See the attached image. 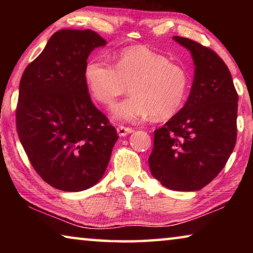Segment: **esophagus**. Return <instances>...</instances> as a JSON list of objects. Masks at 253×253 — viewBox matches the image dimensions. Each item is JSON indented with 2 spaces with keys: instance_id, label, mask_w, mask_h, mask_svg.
Masks as SVG:
<instances>
[{
  "instance_id": "1",
  "label": "esophagus",
  "mask_w": 253,
  "mask_h": 253,
  "mask_svg": "<svg viewBox=\"0 0 253 253\" xmlns=\"http://www.w3.org/2000/svg\"><path fill=\"white\" fill-rule=\"evenodd\" d=\"M134 131V129L130 127H125V126H118L117 127V132L119 136H126L128 134H130V132Z\"/></svg>"
}]
</instances>
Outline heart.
Instances as JSON below:
<instances>
[{
	"mask_svg": "<svg viewBox=\"0 0 253 253\" xmlns=\"http://www.w3.org/2000/svg\"><path fill=\"white\" fill-rule=\"evenodd\" d=\"M84 80L92 97L110 106L127 91L130 97L113 109L121 122H136L152 115L164 121L176 115L185 102L190 76L183 66L145 45L123 49L115 66L105 59L85 63Z\"/></svg>",
	"mask_w": 253,
	"mask_h": 253,
	"instance_id": "obj_1",
	"label": "heart"
}]
</instances>
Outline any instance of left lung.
Returning <instances> with one entry per match:
<instances>
[{"mask_svg":"<svg viewBox=\"0 0 253 253\" xmlns=\"http://www.w3.org/2000/svg\"><path fill=\"white\" fill-rule=\"evenodd\" d=\"M173 39L193 57L194 80L183 108L154 131L148 164L169 190L199 191L217 176L235 146L239 98L229 68L212 49Z\"/></svg>","mask_w":253,"mask_h":253,"instance_id":"obj_1","label":"left lung"}]
</instances>
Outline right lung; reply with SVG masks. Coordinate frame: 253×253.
<instances>
[{"label": "right lung", "mask_w": 253, "mask_h": 253, "mask_svg": "<svg viewBox=\"0 0 253 253\" xmlns=\"http://www.w3.org/2000/svg\"><path fill=\"white\" fill-rule=\"evenodd\" d=\"M105 44L91 30H60L20 81V142L36 172L58 190L79 192L99 182L118 139L84 80L88 55Z\"/></svg>", "instance_id": "add662e5"}]
</instances>
